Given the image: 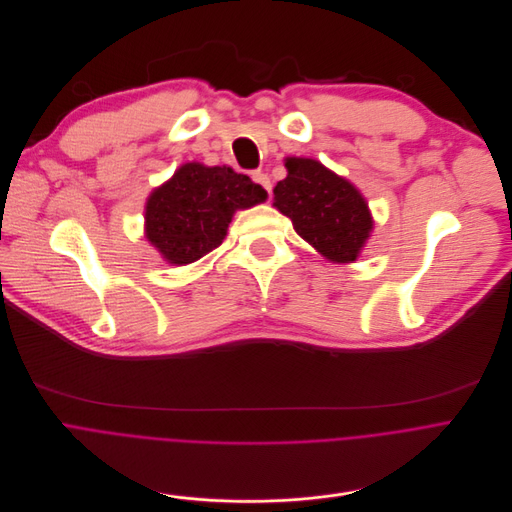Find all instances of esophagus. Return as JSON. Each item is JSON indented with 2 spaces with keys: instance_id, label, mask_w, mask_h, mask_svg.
I'll list each match as a JSON object with an SVG mask.
<instances>
[{
  "instance_id": "1",
  "label": "esophagus",
  "mask_w": 512,
  "mask_h": 512,
  "mask_svg": "<svg viewBox=\"0 0 512 512\" xmlns=\"http://www.w3.org/2000/svg\"><path fill=\"white\" fill-rule=\"evenodd\" d=\"M252 179H254V183H258V185H262L268 193H270V189H272V183H270V177H268V173H264V171H254L252 173Z\"/></svg>"
}]
</instances>
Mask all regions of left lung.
Instances as JSON below:
<instances>
[{"instance_id": "8db88e82", "label": "left lung", "mask_w": 512, "mask_h": 512, "mask_svg": "<svg viewBox=\"0 0 512 512\" xmlns=\"http://www.w3.org/2000/svg\"><path fill=\"white\" fill-rule=\"evenodd\" d=\"M284 167L288 175L274 187V208L327 260L355 262L373 230L365 197L315 159L286 157Z\"/></svg>"}]
</instances>
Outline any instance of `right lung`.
Returning a JSON list of instances; mask_svg holds the SVG:
<instances>
[{"label":"right lung","instance_id":"add662e5","mask_svg":"<svg viewBox=\"0 0 512 512\" xmlns=\"http://www.w3.org/2000/svg\"><path fill=\"white\" fill-rule=\"evenodd\" d=\"M266 197L262 185L232 167L185 163L147 199V240L169 264H191L224 242L236 210Z\"/></svg>","mask_w":512,"mask_h":512}]
</instances>
